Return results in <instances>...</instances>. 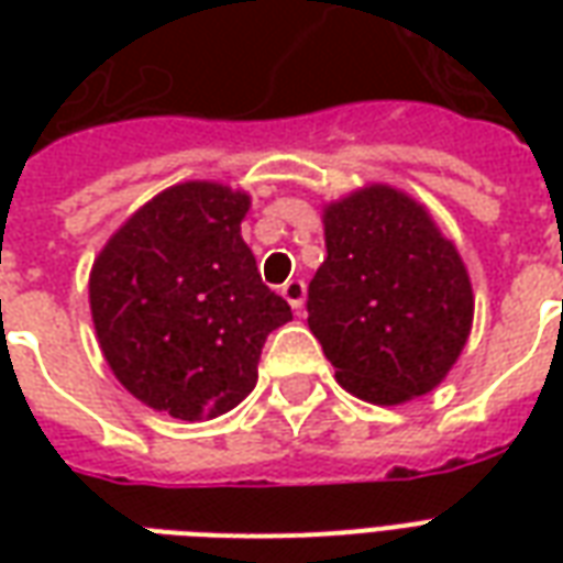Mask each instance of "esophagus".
<instances>
[{
    "label": "esophagus",
    "instance_id": "34e87169",
    "mask_svg": "<svg viewBox=\"0 0 563 563\" xmlns=\"http://www.w3.org/2000/svg\"><path fill=\"white\" fill-rule=\"evenodd\" d=\"M283 298L289 301L295 313H301L305 310V298H307V283L305 280H289L283 283Z\"/></svg>",
    "mask_w": 563,
    "mask_h": 563
}]
</instances>
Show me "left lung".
Returning a JSON list of instances; mask_svg holds the SVG:
<instances>
[{
	"mask_svg": "<svg viewBox=\"0 0 563 563\" xmlns=\"http://www.w3.org/2000/svg\"><path fill=\"white\" fill-rule=\"evenodd\" d=\"M329 256L307 289V325L355 398L404 404L459 362L473 289L459 250L428 210L391 186L325 208Z\"/></svg>",
	"mask_w": 563,
	"mask_h": 563,
	"instance_id": "8db88e82",
	"label": "left lung"
}]
</instances>
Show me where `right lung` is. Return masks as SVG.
<instances>
[{
    "mask_svg": "<svg viewBox=\"0 0 563 563\" xmlns=\"http://www.w3.org/2000/svg\"><path fill=\"white\" fill-rule=\"evenodd\" d=\"M250 196L189 180L135 210L90 274L96 338L139 401L184 422L229 413L292 307L262 283L241 238Z\"/></svg>",
    "mask_w": 563,
    "mask_h": 563,
    "instance_id": "add662e5",
    "label": "right lung"
}]
</instances>
